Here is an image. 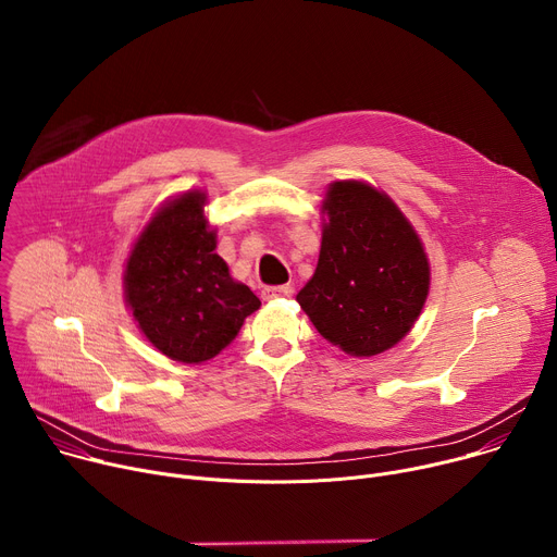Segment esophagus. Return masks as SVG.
<instances>
[{"mask_svg":"<svg viewBox=\"0 0 557 557\" xmlns=\"http://www.w3.org/2000/svg\"><path fill=\"white\" fill-rule=\"evenodd\" d=\"M288 293H290L288 286H267V288H262V299L264 301H275L280 297H286Z\"/></svg>","mask_w":557,"mask_h":557,"instance_id":"obj_1","label":"esophagus"}]
</instances>
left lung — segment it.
I'll list each match as a JSON object with an SVG mask.
<instances>
[{
  "label": "left lung",
  "instance_id": "obj_1",
  "mask_svg": "<svg viewBox=\"0 0 557 557\" xmlns=\"http://www.w3.org/2000/svg\"><path fill=\"white\" fill-rule=\"evenodd\" d=\"M322 220L320 260L297 301L346 355H381L412 331L425 306V247L394 200L363 181L331 183Z\"/></svg>",
  "mask_w": 557,
  "mask_h": 557
}]
</instances>
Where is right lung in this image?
<instances>
[{
	"instance_id": "right-lung-1",
	"label": "right lung",
	"mask_w": 557,
	"mask_h": 557,
	"mask_svg": "<svg viewBox=\"0 0 557 557\" xmlns=\"http://www.w3.org/2000/svg\"><path fill=\"white\" fill-rule=\"evenodd\" d=\"M207 194L189 189L147 220L123 271L125 304L147 342L165 357L198 366L224 350L262 304L235 282L215 253Z\"/></svg>"
}]
</instances>
